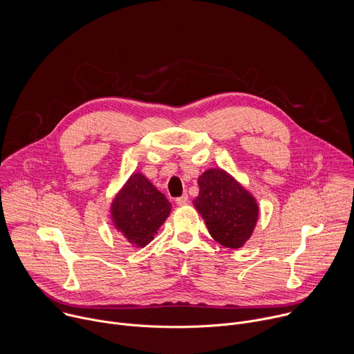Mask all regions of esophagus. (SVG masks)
I'll return each instance as SVG.
<instances>
[{"mask_svg":"<svg viewBox=\"0 0 354 354\" xmlns=\"http://www.w3.org/2000/svg\"><path fill=\"white\" fill-rule=\"evenodd\" d=\"M179 207H183V205H186L187 203H189V196L187 194H183V196H180L179 198H176V201H175Z\"/></svg>","mask_w":354,"mask_h":354,"instance_id":"34e87169","label":"esophagus"}]
</instances>
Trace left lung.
I'll use <instances>...</instances> for the list:
<instances>
[{"label": "left lung", "mask_w": 354, "mask_h": 354, "mask_svg": "<svg viewBox=\"0 0 354 354\" xmlns=\"http://www.w3.org/2000/svg\"><path fill=\"white\" fill-rule=\"evenodd\" d=\"M197 183L200 190L193 205L203 216L212 239L223 248H243L259 219L254 196L221 168L204 171Z\"/></svg>", "instance_id": "obj_1"}]
</instances>
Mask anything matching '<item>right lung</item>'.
I'll use <instances>...</instances> for the list:
<instances>
[{
    "label": "right lung",
    "mask_w": 354,
    "mask_h": 354,
    "mask_svg": "<svg viewBox=\"0 0 354 354\" xmlns=\"http://www.w3.org/2000/svg\"><path fill=\"white\" fill-rule=\"evenodd\" d=\"M171 203L142 174L133 172L111 203L115 229L135 248H145L171 212Z\"/></svg>",
    "instance_id": "obj_1"
}]
</instances>
